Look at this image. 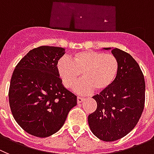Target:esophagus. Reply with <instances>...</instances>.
Returning a JSON list of instances; mask_svg holds the SVG:
<instances>
[{"mask_svg": "<svg viewBox=\"0 0 154 154\" xmlns=\"http://www.w3.org/2000/svg\"><path fill=\"white\" fill-rule=\"evenodd\" d=\"M84 100V98L82 97H77V103H82L83 101Z\"/></svg>", "mask_w": 154, "mask_h": 154, "instance_id": "1", "label": "esophagus"}]
</instances>
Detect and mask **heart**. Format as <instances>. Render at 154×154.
<instances>
[{"label":"heart","instance_id":"obj_1","mask_svg":"<svg viewBox=\"0 0 154 154\" xmlns=\"http://www.w3.org/2000/svg\"><path fill=\"white\" fill-rule=\"evenodd\" d=\"M58 77L66 88H72L79 94H87L94 89L103 92L109 89L118 75L120 66L117 57L113 54L94 51L77 52L71 56V60L61 58L56 66Z\"/></svg>","mask_w":154,"mask_h":154}]
</instances>
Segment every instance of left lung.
<instances>
[{
	"mask_svg": "<svg viewBox=\"0 0 154 154\" xmlns=\"http://www.w3.org/2000/svg\"><path fill=\"white\" fill-rule=\"evenodd\" d=\"M103 50H111L120 70L109 89L93 97L97 107L88 116V124L97 137L111 142L125 137L139 121L144 108L145 80L131 54L118 48Z\"/></svg>",
	"mask_w": 154,
	"mask_h": 154,
	"instance_id": "left-lung-1",
	"label": "left lung"
}]
</instances>
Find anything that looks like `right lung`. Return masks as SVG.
Returning a JSON list of instances; mask_svg holds the SVG:
<instances>
[{"label":"right lung","instance_id":"1","mask_svg":"<svg viewBox=\"0 0 154 154\" xmlns=\"http://www.w3.org/2000/svg\"><path fill=\"white\" fill-rule=\"evenodd\" d=\"M64 54L58 47L34 48L12 74L8 96L13 117L23 131L37 137L57 132L77 105V96L65 88L57 72Z\"/></svg>","mask_w":154,"mask_h":154}]
</instances>
